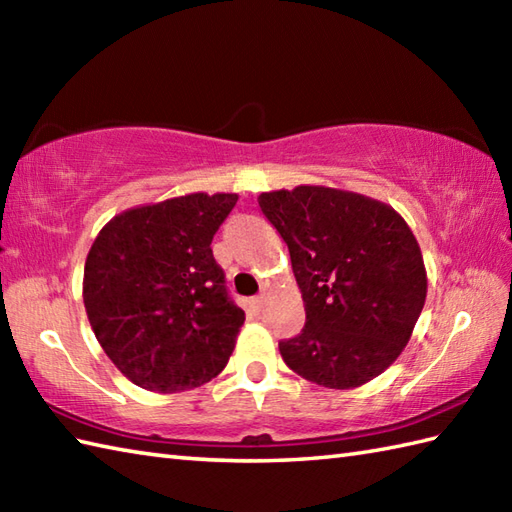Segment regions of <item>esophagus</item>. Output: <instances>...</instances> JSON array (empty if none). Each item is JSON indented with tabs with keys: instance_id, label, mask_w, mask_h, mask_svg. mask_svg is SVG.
<instances>
[{
	"instance_id": "esophagus-1",
	"label": "esophagus",
	"mask_w": 512,
	"mask_h": 512,
	"mask_svg": "<svg viewBox=\"0 0 512 512\" xmlns=\"http://www.w3.org/2000/svg\"><path fill=\"white\" fill-rule=\"evenodd\" d=\"M264 301H266V297H264V295H257V297L250 299V303H253V308H255V310H262V308H264Z\"/></svg>"
}]
</instances>
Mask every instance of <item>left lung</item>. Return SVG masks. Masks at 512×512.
Masks as SVG:
<instances>
[{
    "label": "left lung",
    "mask_w": 512,
    "mask_h": 512,
    "mask_svg": "<svg viewBox=\"0 0 512 512\" xmlns=\"http://www.w3.org/2000/svg\"><path fill=\"white\" fill-rule=\"evenodd\" d=\"M259 209L290 250L306 325L279 341L310 383L352 389L383 374L416 325L427 273L411 228L387 204L325 187L262 193Z\"/></svg>",
    "instance_id": "obj_1"
}]
</instances>
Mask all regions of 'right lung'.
Wrapping results in <instances>:
<instances>
[{"label":"right lung","instance_id":"obj_1","mask_svg":"<svg viewBox=\"0 0 512 512\" xmlns=\"http://www.w3.org/2000/svg\"><path fill=\"white\" fill-rule=\"evenodd\" d=\"M235 202V193H191L138 206L94 239L83 303L105 354L134 385L176 394L226 367L246 317L211 242Z\"/></svg>","mask_w":512,"mask_h":512}]
</instances>
